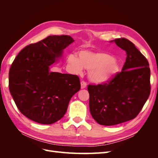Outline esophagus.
Wrapping results in <instances>:
<instances>
[{
  "label": "esophagus",
  "mask_w": 158,
  "mask_h": 158,
  "mask_svg": "<svg viewBox=\"0 0 158 158\" xmlns=\"http://www.w3.org/2000/svg\"><path fill=\"white\" fill-rule=\"evenodd\" d=\"M80 84H81V89H84L86 88L87 84L85 82H84V81H82V82H80Z\"/></svg>",
  "instance_id": "1"
}]
</instances>
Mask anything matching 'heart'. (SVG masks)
<instances>
[{"instance_id": "1", "label": "heart", "mask_w": 158, "mask_h": 158, "mask_svg": "<svg viewBox=\"0 0 158 158\" xmlns=\"http://www.w3.org/2000/svg\"><path fill=\"white\" fill-rule=\"evenodd\" d=\"M67 63L75 74H82L84 69L88 70L89 81L96 85L111 82L121 72L119 61L115 57L103 52L81 51L78 57L69 55Z\"/></svg>"}]
</instances>
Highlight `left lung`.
<instances>
[{
    "mask_svg": "<svg viewBox=\"0 0 158 158\" xmlns=\"http://www.w3.org/2000/svg\"><path fill=\"white\" fill-rule=\"evenodd\" d=\"M110 42L126 51L121 73L111 82L88 87L90 113L98 124L105 126L135 118L150 94V69L145 56L125 38Z\"/></svg>",
    "mask_w": 158,
    "mask_h": 158,
    "instance_id": "1",
    "label": "left lung"
}]
</instances>
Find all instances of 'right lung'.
<instances>
[{"label": "right lung", "instance_id": "add662e5", "mask_svg": "<svg viewBox=\"0 0 158 158\" xmlns=\"http://www.w3.org/2000/svg\"><path fill=\"white\" fill-rule=\"evenodd\" d=\"M74 40L49 35L19 52L9 71V89L20 111L30 120L49 125L63 118L80 89L77 76L50 71Z\"/></svg>", "mask_w": 158, "mask_h": 158}]
</instances>
